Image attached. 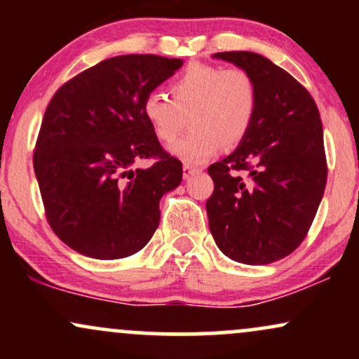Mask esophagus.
<instances>
[{
  "label": "esophagus",
  "instance_id": "obj_1",
  "mask_svg": "<svg viewBox=\"0 0 359 359\" xmlns=\"http://www.w3.org/2000/svg\"><path fill=\"white\" fill-rule=\"evenodd\" d=\"M199 172H201V168L189 165V163H184V167H182V175H184V179H189V177L194 175V174H199Z\"/></svg>",
  "mask_w": 359,
  "mask_h": 359
}]
</instances>
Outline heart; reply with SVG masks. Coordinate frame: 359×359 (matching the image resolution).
<instances>
[{
  "label": "heart",
  "mask_w": 359,
  "mask_h": 359,
  "mask_svg": "<svg viewBox=\"0 0 359 359\" xmlns=\"http://www.w3.org/2000/svg\"><path fill=\"white\" fill-rule=\"evenodd\" d=\"M172 100L163 93L147 94L142 113L155 137L170 143L191 114L192 130L170 147V154L187 163H203L248 133L257 111L253 77L243 69L194 64L170 82Z\"/></svg>",
  "instance_id": "1"
}]
</instances>
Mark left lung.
Returning a JSON list of instances; mask_svg holds the SVG:
<instances>
[{"label": "left lung", "instance_id": "left-lung-1", "mask_svg": "<svg viewBox=\"0 0 359 359\" xmlns=\"http://www.w3.org/2000/svg\"><path fill=\"white\" fill-rule=\"evenodd\" d=\"M212 57L248 72L258 102L236 150L208 168L209 229L228 258L269 265L302 243L324 196L320 114L307 89L266 57L243 50Z\"/></svg>", "mask_w": 359, "mask_h": 359}]
</instances>
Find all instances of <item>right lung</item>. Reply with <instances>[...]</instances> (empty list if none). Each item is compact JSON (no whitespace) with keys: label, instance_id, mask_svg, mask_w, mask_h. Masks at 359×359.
<instances>
[{"label":"right lung","instance_id":"obj_1","mask_svg":"<svg viewBox=\"0 0 359 359\" xmlns=\"http://www.w3.org/2000/svg\"><path fill=\"white\" fill-rule=\"evenodd\" d=\"M182 64L151 53L111 57L53 94L34 168L48 224L69 248L118 259L151 240L160 199L182 182V163L160 147L142 102ZM143 158L156 163L135 169Z\"/></svg>","mask_w":359,"mask_h":359}]
</instances>
